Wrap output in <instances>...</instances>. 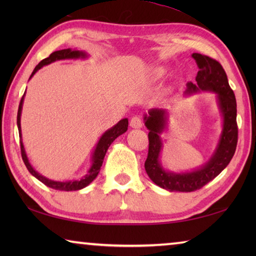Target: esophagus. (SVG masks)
Here are the masks:
<instances>
[{"instance_id": "obj_1", "label": "esophagus", "mask_w": 256, "mask_h": 256, "mask_svg": "<svg viewBox=\"0 0 256 256\" xmlns=\"http://www.w3.org/2000/svg\"><path fill=\"white\" fill-rule=\"evenodd\" d=\"M144 125V122H142L141 118L138 115H134L133 118L130 120V126L132 128H140Z\"/></svg>"}]
</instances>
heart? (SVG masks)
Here are the masks:
<instances>
[{"instance_id": "obj_1", "label": "heart", "mask_w": 256, "mask_h": 256, "mask_svg": "<svg viewBox=\"0 0 256 256\" xmlns=\"http://www.w3.org/2000/svg\"><path fill=\"white\" fill-rule=\"evenodd\" d=\"M154 73L156 76L160 78V76H162L164 74V68H156V70L154 71Z\"/></svg>"}]
</instances>
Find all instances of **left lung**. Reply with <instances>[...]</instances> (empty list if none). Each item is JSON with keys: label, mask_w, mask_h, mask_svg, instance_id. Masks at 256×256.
I'll list each match as a JSON object with an SVG mask.
<instances>
[{"label": "left lung", "mask_w": 256, "mask_h": 256, "mask_svg": "<svg viewBox=\"0 0 256 256\" xmlns=\"http://www.w3.org/2000/svg\"><path fill=\"white\" fill-rule=\"evenodd\" d=\"M192 58L196 60L198 72L196 84L188 82L185 94L190 96L200 92H214L222 118V131L214 152L204 164L190 172H175L164 170L160 160L162 150L160 136L167 126V110L152 108L144 115V125L149 130V152L144 162L146 172L156 185L170 192H193L203 188L228 166L237 146L236 98L229 86L226 72L222 64L209 56L193 53Z\"/></svg>", "instance_id": "obj_1"}]
</instances>
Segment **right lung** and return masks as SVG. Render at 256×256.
<instances>
[{
	"label": "right lung",
	"mask_w": 256,
	"mask_h": 256,
	"mask_svg": "<svg viewBox=\"0 0 256 256\" xmlns=\"http://www.w3.org/2000/svg\"><path fill=\"white\" fill-rule=\"evenodd\" d=\"M88 58V54L86 52L82 50H71V48H66V50H56L53 52L48 58H46L40 62V64L34 68V70L32 71V76H30L29 79H32L34 76V73H36L38 70H40L42 66H48V64L55 62V60H78V58ZM24 94L21 98L20 105H19V110H18V116H16V125H18V130H19V136H20V148H21V157H22L24 162L27 167V170H29L30 174L32 176L36 177L38 180H40L42 183H44L46 186H48L50 188L54 190H78L81 188H84L86 186H88L96 178L98 172H100V167L104 162V158H105V154L107 152L110 146L112 144V141L115 140L116 138L122 136L123 133L128 131V118H123L120 120V122L114 125V126L110 128V130L102 134L99 138L98 144L94 148V151L92 154V166H90L89 170L86 174L82 177V178L79 180H53L47 178V177L42 176L32 166V164L29 162V159L27 157V154H26L24 146V142H22V134H21V112H22V105H24Z\"/></svg>",
	"instance_id": "1"
}]
</instances>
